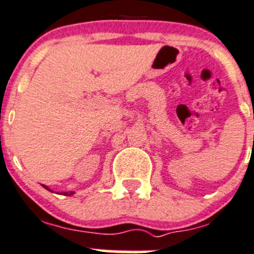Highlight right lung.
Here are the masks:
<instances>
[{
	"label": "right lung",
	"instance_id": "1",
	"mask_svg": "<svg viewBox=\"0 0 254 254\" xmlns=\"http://www.w3.org/2000/svg\"><path fill=\"white\" fill-rule=\"evenodd\" d=\"M43 188H45V189H47V190H49V191H52V190H50L49 188L47 187V185H43ZM64 194H65V195H67V196H70V195L74 194V191H71V192H64Z\"/></svg>",
	"mask_w": 254,
	"mask_h": 254
}]
</instances>
